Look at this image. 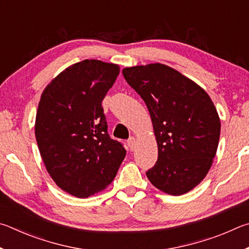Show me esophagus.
Returning <instances> with one entry per match:
<instances>
[{"label": "esophagus", "instance_id": "esophagus-1", "mask_svg": "<svg viewBox=\"0 0 249 249\" xmlns=\"http://www.w3.org/2000/svg\"><path fill=\"white\" fill-rule=\"evenodd\" d=\"M127 144H128V146H129V149L131 150V151H133V150H134V147H136V139H134L133 137H131L130 139H128Z\"/></svg>", "mask_w": 249, "mask_h": 249}]
</instances>
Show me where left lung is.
<instances>
[{
  "label": "left lung",
  "mask_w": 249,
  "mask_h": 249,
  "mask_svg": "<svg viewBox=\"0 0 249 249\" xmlns=\"http://www.w3.org/2000/svg\"><path fill=\"white\" fill-rule=\"evenodd\" d=\"M122 74L153 122L159 156L147 178L166 194L188 193L206 177L219 144L221 122L211 98L165 64L125 68Z\"/></svg>",
  "instance_id": "1"
}]
</instances>
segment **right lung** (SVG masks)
I'll return each instance as SVG.
<instances>
[{
  "instance_id": "1",
  "label": "right lung",
  "mask_w": 249,
  "mask_h": 249,
  "mask_svg": "<svg viewBox=\"0 0 249 249\" xmlns=\"http://www.w3.org/2000/svg\"><path fill=\"white\" fill-rule=\"evenodd\" d=\"M117 64L83 60L61 72L41 95L35 134L48 173L61 189L87 198L106 188L125 156L107 131L103 99Z\"/></svg>"
}]
</instances>
